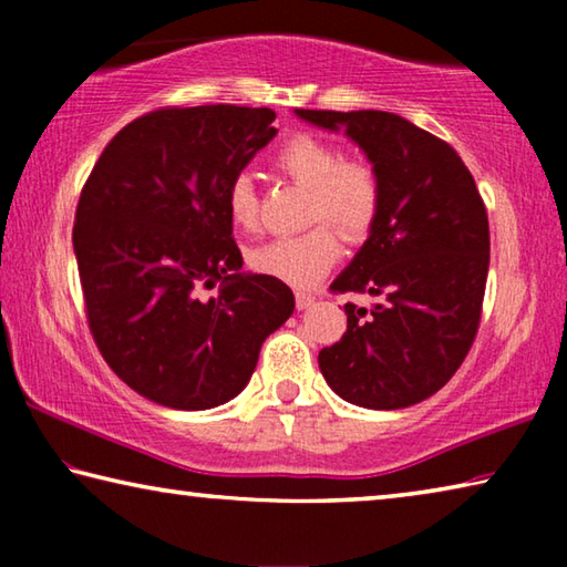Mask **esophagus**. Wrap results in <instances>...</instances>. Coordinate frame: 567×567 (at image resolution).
<instances>
[{
	"label": "esophagus",
	"instance_id": "obj_1",
	"mask_svg": "<svg viewBox=\"0 0 567 567\" xmlns=\"http://www.w3.org/2000/svg\"><path fill=\"white\" fill-rule=\"evenodd\" d=\"M295 302H297V310H307V307L315 305V297L307 295V292H297Z\"/></svg>",
	"mask_w": 567,
	"mask_h": 567
}]
</instances>
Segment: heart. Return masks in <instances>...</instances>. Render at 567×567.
Wrapping results in <instances>:
<instances>
[{"mask_svg":"<svg viewBox=\"0 0 567 567\" xmlns=\"http://www.w3.org/2000/svg\"><path fill=\"white\" fill-rule=\"evenodd\" d=\"M275 167L310 189V223L328 219L352 243L368 237L382 203L375 167L362 159H342V152L332 142L307 132L282 142L275 152ZM225 205L229 223L239 229L252 227L257 223L252 177L243 172L229 179ZM340 252L338 233L328 225H318L305 235L277 237L257 245L249 252V267L295 287H310L338 262Z\"/></svg>","mask_w":567,"mask_h":567,"instance_id":"b5f03b06","label":"heart"}]
</instances>
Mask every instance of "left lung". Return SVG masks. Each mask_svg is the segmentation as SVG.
Masks as SVG:
<instances>
[{"label": "left lung", "mask_w": 567, "mask_h": 567, "mask_svg": "<svg viewBox=\"0 0 567 567\" xmlns=\"http://www.w3.org/2000/svg\"><path fill=\"white\" fill-rule=\"evenodd\" d=\"M307 124L344 132L382 187L368 239L334 277L348 332L320 350V370L342 400L400 410L427 400L463 364L475 340L491 265V229L475 179L457 152L392 112L295 110Z\"/></svg>", "instance_id": "8db88e82"}]
</instances>
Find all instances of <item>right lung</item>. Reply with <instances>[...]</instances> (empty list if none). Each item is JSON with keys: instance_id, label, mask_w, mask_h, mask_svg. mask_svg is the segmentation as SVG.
Instances as JSON below:
<instances>
[{"instance_id": "obj_1", "label": "right lung", "mask_w": 567, "mask_h": 567, "mask_svg": "<svg viewBox=\"0 0 567 567\" xmlns=\"http://www.w3.org/2000/svg\"><path fill=\"white\" fill-rule=\"evenodd\" d=\"M272 122L235 104L150 112L114 134L82 189L72 243L90 330L117 378L157 405L237 398L295 310L282 280L243 272L225 205Z\"/></svg>"}]
</instances>
